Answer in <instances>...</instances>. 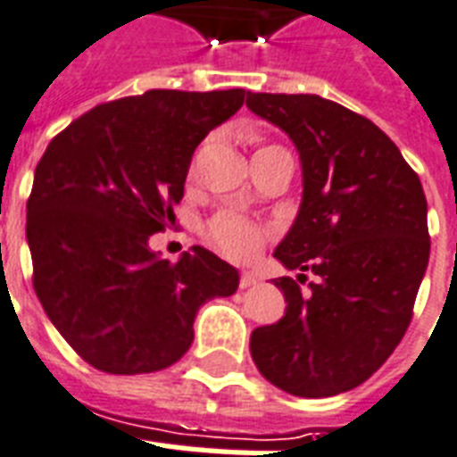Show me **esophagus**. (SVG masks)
Returning a JSON list of instances; mask_svg holds the SVG:
<instances>
[{
  "mask_svg": "<svg viewBox=\"0 0 457 457\" xmlns=\"http://www.w3.org/2000/svg\"><path fill=\"white\" fill-rule=\"evenodd\" d=\"M255 281H258V274H253V272H241L239 274V288L253 287Z\"/></svg>",
  "mask_w": 457,
  "mask_h": 457,
  "instance_id": "obj_1",
  "label": "esophagus"
}]
</instances>
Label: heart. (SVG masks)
Segmentation results:
<instances>
[{
  "mask_svg": "<svg viewBox=\"0 0 457 457\" xmlns=\"http://www.w3.org/2000/svg\"><path fill=\"white\" fill-rule=\"evenodd\" d=\"M265 147H272V145H265ZM270 237H272V229L267 225L237 211H220L204 225V239L209 241L218 253L237 262L255 258Z\"/></svg>",
  "mask_w": 457,
  "mask_h": 457,
  "instance_id": "heart-1",
  "label": "heart"
}]
</instances>
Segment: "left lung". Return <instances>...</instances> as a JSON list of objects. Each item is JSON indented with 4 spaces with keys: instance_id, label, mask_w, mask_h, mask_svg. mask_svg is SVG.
Returning <instances> with one entry per match:
<instances>
[{
    "instance_id": "1",
    "label": "left lung",
    "mask_w": 457,
    "mask_h": 457,
    "mask_svg": "<svg viewBox=\"0 0 457 457\" xmlns=\"http://www.w3.org/2000/svg\"><path fill=\"white\" fill-rule=\"evenodd\" d=\"M246 105L291 136L303 204L274 251L315 274L307 292L279 277L287 312L251 333V357L288 395L321 399L369 380L413 319L429 261L420 178L385 131L312 94H248Z\"/></svg>"
}]
</instances>
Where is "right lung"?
I'll use <instances>...</instances> for the list:
<instances>
[{"label":"right lung","instance_id":"obj_1","mask_svg":"<svg viewBox=\"0 0 457 457\" xmlns=\"http://www.w3.org/2000/svg\"><path fill=\"white\" fill-rule=\"evenodd\" d=\"M244 88H152L100 103L48 143L28 199L32 287L77 354L114 376L176 363L196 310L239 287L202 246L178 262L147 239L176 222L195 147L244 105Z\"/></svg>","mask_w":457,"mask_h":457}]
</instances>
